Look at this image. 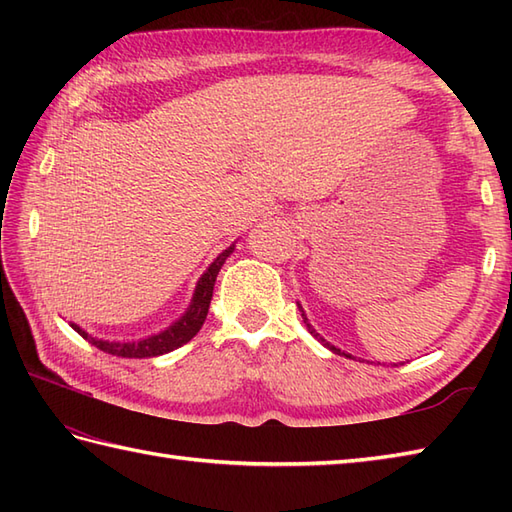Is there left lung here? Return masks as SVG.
<instances>
[{"label": "left lung", "mask_w": 512, "mask_h": 512, "mask_svg": "<svg viewBox=\"0 0 512 512\" xmlns=\"http://www.w3.org/2000/svg\"><path fill=\"white\" fill-rule=\"evenodd\" d=\"M299 310H301V306H299ZM301 317H303V323H306V328H308V332H310L312 336H317V339H319V341H321V343H323L325 347H330V350H332L334 354H341V356H347V358H352L350 354H345V352H341V350H339V347H334V345H330L328 341H325V339H323V336H319V334H317V330H314V328H312V325L308 323V317H306V312H303V310H301Z\"/></svg>", "instance_id": "8db88e82"}]
</instances>
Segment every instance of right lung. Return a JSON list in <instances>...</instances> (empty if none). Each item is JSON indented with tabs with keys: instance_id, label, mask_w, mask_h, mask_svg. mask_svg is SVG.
I'll use <instances>...</instances> for the list:
<instances>
[{
	"instance_id": "obj_1",
	"label": "right lung",
	"mask_w": 512,
	"mask_h": 512,
	"mask_svg": "<svg viewBox=\"0 0 512 512\" xmlns=\"http://www.w3.org/2000/svg\"><path fill=\"white\" fill-rule=\"evenodd\" d=\"M231 253H233V246H228L224 253L217 255V259L209 266V270H206V273L200 277L198 286H195V295H193L189 310L184 312V317L178 319L165 332L154 334V336H149V339L136 341V343H110V341L92 339V336L88 332H83L79 325H72V328L79 332L83 339H88L92 345L99 347V350H103L107 354H114V356H123V358H151V356H160V354L178 350L180 345L189 343L193 336L200 332L206 314H209L217 273H220L222 264L226 262V257Z\"/></svg>"
}]
</instances>
